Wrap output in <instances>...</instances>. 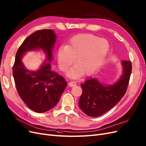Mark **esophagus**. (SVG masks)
I'll return each instance as SVG.
<instances>
[{"label": "esophagus", "mask_w": 146, "mask_h": 146, "mask_svg": "<svg viewBox=\"0 0 146 146\" xmlns=\"http://www.w3.org/2000/svg\"><path fill=\"white\" fill-rule=\"evenodd\" d=\"M76 84H76V82H74V81H71V82H69L68 85H69L70 87H74V86H76Z\"/></svg>", "instance_id": "obj_1"}]
</instances>
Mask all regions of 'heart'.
<instances>
[{"mask_svg": "<svg viewBox=\"0 0 146 146\" xmlns=\"http://www.w3.org/2000/svg\"><path fill=\"white\" fill-rule=\"evenodd\" d=\"M110 48L106 39L92 34H81L73 37L67 46H61L58 52L60 70L66 72L74 62L76 65L67 73L68 76L76 78L84 73L90 75L100 67Z\"/></svg>", "mask_w": 146, "mask_h": 146, "instance_id": "heart-1", "label": "heart"}]
</instances>
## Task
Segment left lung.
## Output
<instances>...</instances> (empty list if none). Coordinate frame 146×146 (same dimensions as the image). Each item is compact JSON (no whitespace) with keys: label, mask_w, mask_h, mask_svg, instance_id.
Returning <instances> with one entry per match:
<instances>
[{"label":"left lung","mask_w":146,"mask_h":146,"mask_svg":"<svg viewBox=\"0 0 146 146\" xmlns=\"http://www.w3.org/2000/svg\"><path fill=\"white\" fill-rule=\"evenodd\" d=\"M121 64L123 74L115 84L104 85L96 78H90L81 84L82 93L79 106L84 113L91 117L101 116L110 110L124 96L132 67L130 60H123Z\"/></svg>","instance_id":"left-lung-1"}]
</instances>
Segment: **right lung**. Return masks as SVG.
I'll use <instances>...</instances> for the list:
<instances>
[{
    "instance_id": "add662e5",
    "label": "right lung",
    "mask_w": 146,
    "mask_h": 146,
    "mask_svg": "<svg viewBox=\"0 0 146 146\" xmlns=\"http://www.w3.org/2000/svg\"><path fill=\"white\" fill-rule=\"evenodd\" d=\"M56 40L53 30H38L27 37L16 54L13 74L18 94L30 109L37 113L47 111L58 104L67 82L51 70L50 63L44 62L37 71H30L21 59L27 51L41 50L51 62Z\"/></svg>"
}]
</instances>
